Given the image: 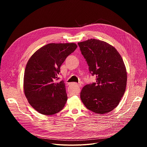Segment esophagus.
<instances>
[{"label":"esophagus","mask_w":147,"mask_h":147,"mask_svg":"<svg viewBox=\"0 0 147 147\" xmlns=\"http://www.w3.org/2000/svg\"><path fill=\"white\" fill-rule=\"evenodd\" d=\"M77 86H78V87H80V86H80V84H77Z\"/></svg>","instance_id":"1"}]
</instances>
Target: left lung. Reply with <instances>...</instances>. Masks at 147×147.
Here are the masks:
<instances>
[{
    "instance_id": "8db88e82",
    "label": "left lung",
    "mask_w": 147,
    "mask_h": 147,
    "mask_svg": "<svg viewBox=\"0 0 147 147\" xmlns=\"http://www.w3.org/2000/svg\"><path fill=\"white\" fill-rule=\"evenodd\" d=\"M96 82L83 87L81 99L94 113H107L119 105L127 84V71L117 51L108 43L90 39L78 43Z\"/></svg>"
}]
</instances>
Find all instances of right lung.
<instances>
[{
  "label": "right lung",
  "mask_w": 147,
  "mask_h": 147,
  "mask_svg": "<svg viewBox=\"0 0 147 147\" xmlns=\"http://www.w3.org/2000/svg\"><path fill=\"white\" fill-rule=\"evenodd\" d=\"M77 48L74 43L49 44L28 60L24 76V94L39 113L52 115L63 109L67 100L65 84L64 81L56 80L61 65Z\"/></svg>",
  "instance_id": "1"
}]
</instances>
